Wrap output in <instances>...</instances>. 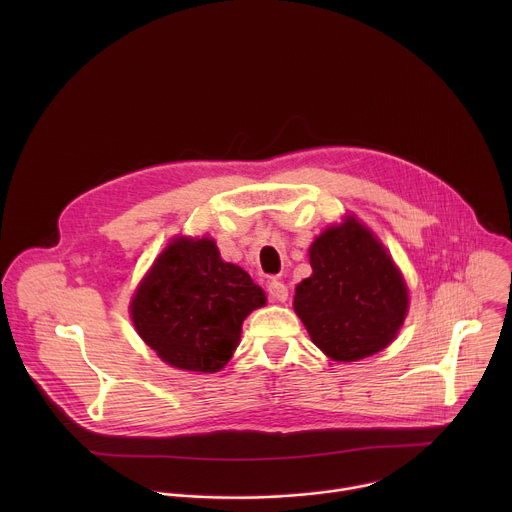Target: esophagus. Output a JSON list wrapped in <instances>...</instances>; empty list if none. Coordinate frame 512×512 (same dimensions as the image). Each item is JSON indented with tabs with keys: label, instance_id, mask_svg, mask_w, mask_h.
<instances>
[{
	"label": "esophagus",
	"instance_id": "obj_1",
	"mask_svg": "<svg viewBox=\"0 0 512 512\" xmlns=\"http://www.w3.org/2000/svg\"><path fill=\"white\" fill-rule=\"evenodd\" d=\"M267 294L275 302H285L287 300V285L281 279H271L267 283Z\"/></svg>",
	"mask_w": 512,
	"mask_h": 512
}]
</instances>
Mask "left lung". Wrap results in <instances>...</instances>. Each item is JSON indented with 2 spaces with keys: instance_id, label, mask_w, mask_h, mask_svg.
<instances>
[{
  "instance_id": "8db88e82",
  "label": "left lung",
  "mask_w": 512,
  "mask_h": 512,
  "mask_svg": "<svg viewBox=\"0 0 512 512\" xmlns=\"http://www.w3.org/2000/svg\"><path fill=\"white\" fill-rule=\"evenodd\" d=\"M314 273L296 287L294 310L330 358L354 362L389 346L407 314V285L377 237L348 216L310 247Z\"/></svg>"
}]
</instances>
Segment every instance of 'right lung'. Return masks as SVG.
<instances>
[{
	"label": "right lung",
	"mask_w": 512,
	"mask_h": 512,
	"mask_svg": "<svg viewBox=\"0 0 512 512\" xmlns=\"http://www.w3.org/2000/svg\"><path fill=\"white\" fill-rule=\"evenodd\" d=\"M265 304L247 271L225 263L210 239H176L131 300L137 334L182 371H221L241 338L243 320Z\"/></svg>",
	"instance_id": "1"
}]
</instances>
